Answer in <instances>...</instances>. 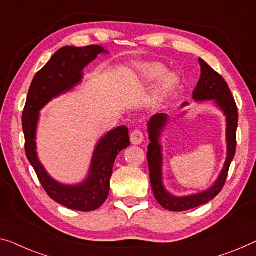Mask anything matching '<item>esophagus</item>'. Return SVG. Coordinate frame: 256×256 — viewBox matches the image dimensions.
Segmentation results:
<instances>
[{"label":"esophagus","mask_w":256,"mask_h":256,"mask_svg":"<svg viewBox=\"0 0 256 256\" xmlns=\"http://www.w3.org/2000/svg\"><path fill=\"white\" fill-rule=\"evenodd\" d=\"M130 139L133 144H140L144 141V133L140 130H134L130 136Z\"/></svg>","instance_id":"esophagus-1"}]
</instances>
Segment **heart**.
Listing matches in <instances>:
<instances>
[{"label": "heart", "instance_id": "b5f03b06", "mask_svg": "<svg viewBox=\"0 0 256 256\" xmlns=\"http://www.w3.org/2000/svg\"><path fill=\"white\" fill-rule=\"evenodd\" d=\"M166 72V68L158 63H150L144 64L139 68V74L142 78L144 82H150L160 76H162ZM177 84V79L172 74H166L163 76L160 80L158 86L155 87L152 92V101L160 102L163 98H166L171 93V90L174 88Z\"/></svg>", "mask_w": 256, "mask_h": 256}]
</instances>
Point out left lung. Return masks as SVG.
Returning <instances> with one entry per match:
<instances>
[{"label":"left lung","instance_id":"1","mask_svg":"<svg viewBox=\"0 0 256 256\" xmlns=\"http://www.w3.org/2000/svg\"><path fill=\"white\" fill-rule=\"evenodd\" d=\"M199 63L201 66V76L199 82L193 92V98L196 101L214 100L226 116V161L224 163L220 177L217 178L215 184L210 188L188 196H174L170 194L164 188L162 182V152L161 144L158 141L161 131L164 128L168 122V116L166 114H158V115L152 116L148 122L150 144H148L147 152L150 184L155 199L163 208L171 212H185L212 200L222 190L224 184H226L228 168L234 158L236 147H237L238 109L231 90L222 76L217 74L204 60L199 58ZM186 104H188L185 102L182 106Z\"/></svg>","mask_w":256,"mask_h":256}]
</instances>
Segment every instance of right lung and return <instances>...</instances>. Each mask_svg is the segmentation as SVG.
Here are the masks:
<instances>
[{
	"label": "right lung",
	"instance_id": "right-lung-1",
	"mask_svg": "<svg viewBox=\"0 0 256 256\" xmlns=\"http://www.w3.org/2000/svg\"><path fill=\"white\" fill-rule=\"evenodd\" d=\"M106 52L101 46L63 47L34 76L28 90L24 112L22 131L25 152L28 161L46 192L57 204L79 212H92L104 204L110 190V178L116 156L130 146L128 128L120 126L98 141L92 158L88 177L82 184L64 185L52 179L41 164L36 155V132L39 112L52 98L70 90L82 82V68Z\"/></svg>",
	"mask_w": 256,
	"mask_h": 256
}]
</instances>
